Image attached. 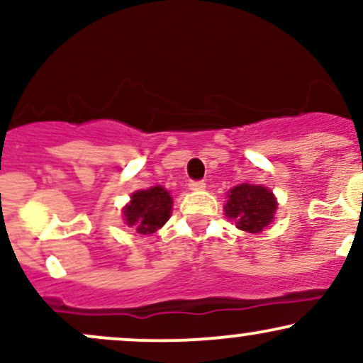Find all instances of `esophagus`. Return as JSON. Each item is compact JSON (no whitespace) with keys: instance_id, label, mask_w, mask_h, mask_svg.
<instances>
[{"instance_id":"1","label":"esophagus","mask_w":363,"mask_h":363,"mask_svg":"<svg viewBox=\"0 0 363 363\" xmlns=\"http://www.w3.org/2000/svg\"><path fill=\"white\" fill-rule=\"evenodd\" d=\"M189 189L191 191H201V189H205L206 187V184H205V181H189Z\"/></svg>"}]
</instances>
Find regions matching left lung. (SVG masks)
I'll use <instances>...</instances> for the list:
<instances>
[{"label": "left lung", "mask_w": 363, "mask_h": 363, "mask_svg": "<svg viewBox=\"0 0 363 363\" xmlns=\"http://www.w3.org/2000/svg\"><path fill=\"white\" fill-rule=\"evenodd\" d=\"M277 206V198L268 187L244 182V184L232 187L228 193L225 215L234 220L235 227L240 230L259 234L262 228L273 222Z\"/></svg>", "instance_id": "8db88e82"}]
</instances>
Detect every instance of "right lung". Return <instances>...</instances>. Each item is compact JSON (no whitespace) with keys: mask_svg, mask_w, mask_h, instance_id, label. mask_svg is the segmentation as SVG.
<instances>
[{"mask_svg":"<svg viewBox=\"0 0 363 363\" xmlns=\"http://www.w3.org/2000/svg\"><path fill=\"white\" fill-rule=\"evenodd\" d=\"M172 213V198L162 186L141 189L131 194V201L123 208L124 220L141 235L155 234Z\"/></svg>","mask_w":363,"mask_h":363,"instance_id":"obj_1","label":"right lung"}]
</instances>
